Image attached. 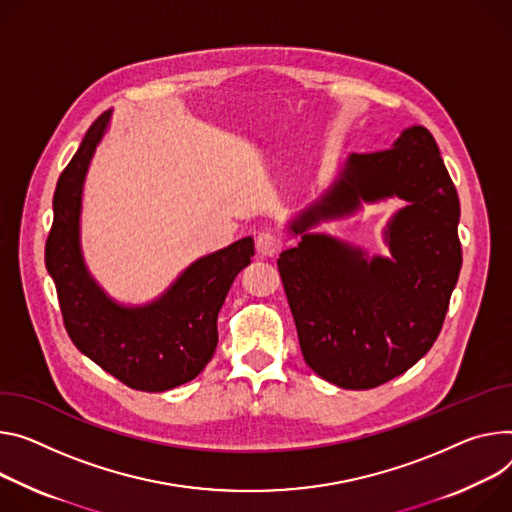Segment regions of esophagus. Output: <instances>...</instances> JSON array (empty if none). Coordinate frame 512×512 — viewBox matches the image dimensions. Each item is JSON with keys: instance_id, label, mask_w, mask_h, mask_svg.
Returning <instances> with one entry per match:
<instances>
[{"instance_id": "34e87169", "label": "esophagus", "mask_w": 512, "mask_h": 512, "mask_svg": "<svg viewBox=\"0 0 512 512\" xmlns=\"http://www.w3.org/2000/svg\"><path fill=\"white\" fill-rule=\"evenodd\" d=\"M255 247H257V253H259V255H263V257H273V255H277V251L282 249V241L277 239V235H273V232L263 230V232H259V235H257Z\"/></svg>"}]
</instances>
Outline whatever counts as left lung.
I'll list each match as a JSON object with an SVG mask.
<instances>
[{
	"mask_svg": "<svg viewBox=\"0 0 512 512\" xmlns=\"http://www.w3.org/2000/svg\"><path fill=\"white\" fill-rule=\"evenodd\" d=\"M409 204L387 227L392 258H372L307 228L352 213L360 200ZM459 198L425 126L402 130L392 149L349 155L331 190L290 230L298 247L277 259L308 367L345 390L404 374L437 341L461 269Z\"/></svg>",
	"mask_w": 512,
	"mask_h": 512,
	"instance_id": "8db88e82",
	"label": "left lung"
}]
</instances>
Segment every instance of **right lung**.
I'll return each mask as SVG.
<instances>
[{"instance_id": "right-lung-1", "label": "right lung", "mask_w": 512, "mask_h": 512, "mask_svg": "<svg viewBox=\"0 0 512 512\" xmlns=\"http://www.w3.org/2000/svg\"><path fill=\"white\" fill-rule=\"evenodd\" d=\"M110 116L104 112L89 126L57 181L44 259L73 345L128 388L165 392L194 380L212 359L218 312L255 249L247 237L194 261L161 298L145 306L108 298L83 263L79 216L85 173Z\"/></svg>"}]
</instances>
